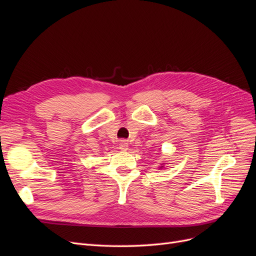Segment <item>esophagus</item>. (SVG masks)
<instances>
[{"label": "esophagus", "instance_id": "1", "mask_svg": "<svg viewBox=\"0 0 256 256\" xmlns=\"http://www.w3.org/2000/svg\"><path fill=\"white\" fill-rule=\"evenodd\" d=\"M128 148H129V145H128L127 141H124V140H122V141L120 143V150H122V152H126V150H128Z\"/></svg>", "mask_w": 256, "mask_h": 256}]
</instances>
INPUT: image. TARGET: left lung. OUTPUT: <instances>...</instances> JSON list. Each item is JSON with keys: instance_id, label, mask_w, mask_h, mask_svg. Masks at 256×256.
<instances>
[{"instance_id": "obj_1", "label": "left lung", "mask_w": 256, "mask_h": 256, "mask_svg": "<svg viewBox=\"0 0 256 256\" xmlns=\"http://www.w3.org/2000/svg\"><path fill=\"white\" fill-rule=\"evenodd\" d=\"M164 168V164H160L159 168Z\"/></svg>"}]
</instances>
